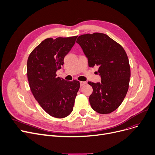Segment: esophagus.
Here are the masks:
<instances>
[{
  "mask_svg": "<svg viewBox=\"0 0 155 155\" xmlns=\"http://www.w3.org/2000/svg\"><path fill=\"white\" fill-rule=\"evenodd\" d=\"M86 84V82H85V81H81L80 82V85H81V86H83V85H84V84Z\"/></svg>",
  "mask_w": 155,
  "mask_h": 155,
  "instance_id": "34e87169",
  "label": "esophagus"
}]
</instances>
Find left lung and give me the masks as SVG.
I'll return each instance as SVG.
<instances>
[{"label": "left lung", "mask_w": 155, "mask_h": 155, "mask_svg": "<svg viewBox=\"0 0 155 155\" xmlns=\"http://www.w3.org/2000/svg\"><path fill=\"white\" fill-rule=\"evenodd\" d=\"M78 43L90 67H98L101 83H87L93 87L89 101L101 114H110L119 107L127 93L130 77L129 59L123 47L104 33L79 36Z\"/></svg>", "instance_id": "8db88e82"}]
</instances>
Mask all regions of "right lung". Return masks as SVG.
I'll return each instance as SVG.
<instances>
[{
  "label": "right lung",
  "mask_w": 155,
  "mask_h": 155,
  "mask_svg": "<svg viewBox=\"0 0 155 155\" xmlns=\"http://www.w3.org/2000/svg\"><path fill=\"white\" fill-rule=\"evenodd\" d=\"M77 37L47 38L28 57L27 76L31 91L41 108L54 117L64 118L72 112L79 89L78 81H68L56 74Z\"/></svg>",
  "instance_id": "1"
}]
</instances>
